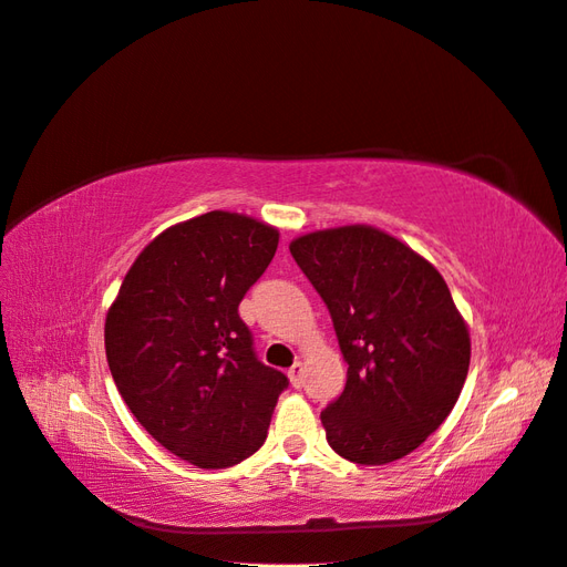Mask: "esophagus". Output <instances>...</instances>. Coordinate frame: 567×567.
<instances>
[{"label": "esophagus", "mask_w": 567, "mask_h": 567, "mask_svg": "<svg viewBox=\"0 0 567 567\" xmlns=\"http://www.w3.org/2000/svg\"><path fill=\"white\" fill-rule=\"evenodd\" d=\"M288 379H290V385H293V388H302V383H305V367L300 362H296L293 367L288 369Z\"/></svg>", "instance_id": "1"}]
</instances>
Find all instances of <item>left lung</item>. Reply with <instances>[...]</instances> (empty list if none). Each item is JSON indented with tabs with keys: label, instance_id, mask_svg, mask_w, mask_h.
<instances>
[{
	"label": "left lung",
	"instance_id": "8db88e82",
	"mask_svg": "<svg viewBox=\"0 0 567 567\" xmlns=\"http://www.w3.org/2000/svg\"><path fill=\"white\" fill-rule=\"evenodd\" d=\"M290 255L329 307L348 383L321 411L342 458L383 466L414 452L450 416L471 338L440 271L367 225L296 238Z\"/></svg>",
	"mask_w": 567,
	"mask_h": 567
}]
</instances>
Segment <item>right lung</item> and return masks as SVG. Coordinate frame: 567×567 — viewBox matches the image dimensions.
I'll use <instances>...</instances> for the list:
<instances>
[{"instance_id": "1", "label": "right lung", "mask_w": 567, "mask_h": 567, "mask_svg": "<svg viewBox=\"0 0 567 567\" xmlns=\"http://www.w3.org/2000/svg\"><path fill=\"white\" fill-rule=\"evenodd\" d=\"M277 246V229L238 213L182 221L140 252L106 315L117 392L148 435L198 468L260 450L288 388L238 317Z\"/></svg>"}]
</instances>
